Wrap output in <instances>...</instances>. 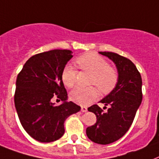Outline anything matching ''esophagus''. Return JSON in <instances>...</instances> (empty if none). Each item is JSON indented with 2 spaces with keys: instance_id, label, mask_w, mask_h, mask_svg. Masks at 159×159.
Wrapping results in <instances>:
<instances>
[{
  "instance_id": "obj_1",
  "label": "esophagus",
  "mask_w": 159,
  "mask_h": 159,
  "mask_svg": "<svg viewBox=\"0 0 159 159\" xmlns=\"http://www.w3.org/2000/svg\"><path fill=\"white\" fill-rule=\"evenodd\" d=\"M87 110H88V109H87V108H86V107H84V106L81 107V111L83 112V113H85V112H87Z\"/></svg>"
}]
</instances>
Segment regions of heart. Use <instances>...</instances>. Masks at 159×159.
<instances>
[{"instance_id":"heart-1","label":"heart","mask_w":159,"mask_h":159,"mask_svg":"<svg viewBox=\"0 0 159 159\" xmlns=\"http://www.w3.org/2000/svg\"><path fill=\"white\" fill-rule=\"evenodd\" d=\"M75 63L81 70L89 71L92 74L89 84L95 85L103 93H108L116 86L119 80V75L115 69L109 66L106 60L93 53H86L79 56ZM77 71L73 66L67 65L63 69L61 79L64 84L72 88L76 83ZM90 86L87 88L78 87L70 94V99L76 104L86 106L96 100L99 96V89Z\"/></svg>"}]
</instances>
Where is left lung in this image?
<instances>
[{"instance_id": "obj_1", "label": "left lung", "mask_w": 159, "mask_h": 159, "mask_svg": "<svg viewBox=\"0 0 159 159\" xmlns=\"http://www.w3.org/2000/svg\"><path fill=\"white\" fill-rule=\"evenodd\" d=\"M99 54L109 58L116 65L119 80L111 93L100 101L105 106L109 105L106 112L97 104L88 108L89 111L96 115L97 121L87 128L86 134L93 143L105 145L119 140L132 125L142 102V78L134 64L129 59L113 52Z\"/></svg>"}]
</instances>
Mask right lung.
<instances>
[{
  "instance_id": "1",
  "label": "right lung",
  "mask_w": 159,
  "mask_h": 159,
  "mask_svg": "<svg viewBox=\"0 0 159 159\" xmlns=\"http://www.w3.org/2000/svg\"><path fill=\"white\" fill-rule=\"evenodd\" d=\"M70 50H53L36 54L27 60L16 78L15 106L24 129L34 139L50 143L65 134L64 123L80 110L73 102H66L61 73L73 57ZM53 98L64 101L60 106Z\"/></svg>"
}]
</instances>
